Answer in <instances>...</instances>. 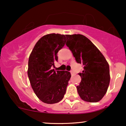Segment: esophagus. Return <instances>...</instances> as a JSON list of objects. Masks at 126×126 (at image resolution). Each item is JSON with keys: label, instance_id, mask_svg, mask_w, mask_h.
Returning a JSON list of instances; mask_svg holds the SVG:
<instances>
[{"label": "esophagus", "instance_id": "34e87169", "mask_svg": "<svg viewBox=\"0 0 126 126\" xmlns=\"http://www.w3.org/2000/svg\"><path fill=\"white\" fill-rule=\"evenodd\" d=\"M70 73H71L72 75H73V74H74V73H73V72L72 71V70H71V71H70Z\"/></svg>", "mask_w": 126, "mask_h": 126}]
</instances>
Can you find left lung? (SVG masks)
Listing matches in <instances>:
<instances>
[{"instance_id": "1", "label": "left lung", "mask_w": 126, "mask_h": 126, "mask_svg": "<svg viewBox=\"0 0 126 126\" xmlns=\"http://www.w3.org/2000/svg\"><path fill=\"white\" fill-rule=\"evenodd\" d=\"M66 46L76 61L82 64L83 70L79 75L80 84L76 86L82 100L98 102L104 97L110 81L109 64L106 59L87 37L81 34L66 35Z\"/></svg>"}]
</instances>
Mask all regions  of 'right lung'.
<instances>
[{
    "label": "right lung",
    "instance_id": "1",
    "mask_svg": "<svg viewBox=\"0 0 126 126\" xmlns=\"http://www.w3.org/2000/svg\"><path fill=\"white\" fill-rule=\"evenodd\" d=\"M66 42V35L47 34L37 42L29 57V80L34 93L44 103H57L66 93L70 73L51 69L58 60L57 53Z\"/></svg>",
    "mask_w": 126,
    "mask_h": 126
}]
</instances>
